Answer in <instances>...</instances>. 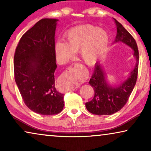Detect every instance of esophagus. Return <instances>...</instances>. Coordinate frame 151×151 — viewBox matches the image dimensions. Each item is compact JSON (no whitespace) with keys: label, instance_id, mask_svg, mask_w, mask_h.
I'll return each mask as SVG.
<instances>
[{"label":"esophagus","instance_id":"obj_1","mask_svg":"<svg viewBox=\"0 0 151 151\" xmlns=\"http://www.w3.org/2000/svg\"><path fill=\"white\" fill-rule=\"evenodd\" d=\"M78 64H74L73 65H72V66H71V67H69V68H68V69L67 70V72H66V73L65 74V75H64V76H66V77H69V76H68V73H69V71H71V70H73V68L78 67ZM59 84H62V85H63V86L65 87V89L66 91H72V90H74V88H76L75 86L67 85V84L64 83V80H63V78L60 80Z\"/></svg>","mask_w":151,"mask_h":151}]
</instances>
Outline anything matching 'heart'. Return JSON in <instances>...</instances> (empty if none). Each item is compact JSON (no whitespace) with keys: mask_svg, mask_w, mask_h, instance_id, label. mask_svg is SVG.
<instances>
[{"mask_svg":"<svg viewBox=\"0 0 151 151\" xmlns=\"http://www.w3.org/2000/svg\"><path fill=\"white\" fill-rule=\"evenodd\" d=\"M66 42H58L55 52L61 63H67L80 51L86 64L94 65L100 58L109 42L107 33L91 24H82L71 28L65 36Z\"/></svg>","mask_w":151,"mask_h":151,"instance_id":"obj_1","label":"heart"}]
</instances>
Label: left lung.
<instances>
[{"label":"left lung","instance_id":"8db88e82","mask_svg":"<svg viewBox=\"0 0 151 151\" xmlns=\"http://www.w3.org/2000/svg\"><path fill=\"white\" fill-rule=\"evenodd\" d=\"M117 27V35L114 43L122 42L133 49L136 63L129 77L120 84L111 86L106 80V73L100 62L96 63L93 73L88 83L93 88L95 95L90 102H86V108L95 115H112L117 112L127 102L137 81L139 64V51L133 37L114 19Z\"/></svg>","mask_w":151,"mask_h":151}]
</instances>
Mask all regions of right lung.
Returning a JSON list of instances; mask_svg holds the SVG:
<instances>
[{"mask_svg": "<svg viewBox=\"0 0 151 151\" xmlns=\"http://www.w3.org/2000/svg\"><path fill=\"white\" fill-rule=\"evenodd\" d=\"M58 19L42 18L21 37L14 54V76L24 104L40 115H55L64 95L55 86V32Z\"/></svg>", "mask_w": 151, "mask_h": 151, "instance_id": "obj_1", "label": "right lung"}]
</instances>
